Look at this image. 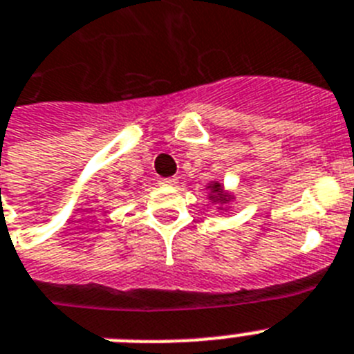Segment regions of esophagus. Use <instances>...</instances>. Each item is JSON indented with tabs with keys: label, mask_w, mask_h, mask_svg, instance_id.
<instances>
[{
	"label": "esophagus",
	"mask_w": 354,
	"mask_h": 354,
	"mask_svg": "<svg viewBox=\"0 0 354 354\" xmlns=\"http://www.w3.org/2000/svg\"><path fill=\"white\" fill-rule=\"evenodd\" d=\"M177 184V179L175 177H165V179H159V186H165V187H171Z\"/></svg>",
	"instance_id": "1"
}]
</instances>
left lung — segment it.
I'll use <instances>...</instances> for the list:
<instances>
[{
	"label": "left lung",
	"instance_id": "1",
	"mask_svg": "<svg viewBox=\"0 0 354 354\" xmlns=\"http://www.w3.org/2000/svg\"><path fill=\"white\" fill-rule=\"evenodd\" d=\"M209 187H211V192L214 193V195L211 196L212 200H220L221 204H227L228 200H230V195H225V193H223V186H221L220 183H212Z\"/></svg>",
	"mask_w": 354,
	"mask_h": 354
}]
</instances>
